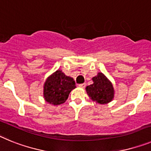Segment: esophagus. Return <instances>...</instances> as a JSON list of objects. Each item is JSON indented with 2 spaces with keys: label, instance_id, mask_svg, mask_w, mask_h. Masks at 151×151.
Listing matches in <instances>:
<instances>
[{
  "label": "esophagus",
  "instance_id": "esophagus-1",
  "mask_svg": "<svg viewBox=\"0 0 151 151\" xmlns=\"http://www.w3.org/2000/svg\"><path fill=\"white\" fill-rule=\"evenodd\" d=\"M79 86H80V87H82V88H84L85 86H86V83H81V84H79Z\"/></svg>",
  "mask_w": 151,
  "mask_h": 151
}]
</instances>
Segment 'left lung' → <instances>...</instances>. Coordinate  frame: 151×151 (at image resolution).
Here are the masks:
<instances>
[{
  "label": "left lung",
  "mask_w": 151,
  "mask_h": 151,
  "mask_svg": "<svg viewBox=\"0 0 151 151\" xmlns=\"http://www.w3.org/2000/svg\"><path fill=\"white\" fill-rule=\"evenodd\" d=\"M93 83L86 86V92L92 100L99 104H106L112 101L114 90L112 83L102 73L93 77Z\"/></svg>",
  "instance_id": "obj_1"
}]
</instances>
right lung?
I'll return each mask as SVG.
<instances>
[{
	"mask_svg": "<svg viewBox=\"0 0 151 151\" xmlns=\"http://www.w3.org/2000/svg\"><path fill=\"white\" fill-rule=\"evenodd\" d=\"M76 87L74 79L57 70L46 80L44 85L45 99L53 105L64 103L69 93Z\"/></svg>",
	"mask_w": 151,
	"mask_h": 151,
	"instance_id": "1",
	"label": "right lung"
}]
</instances>
